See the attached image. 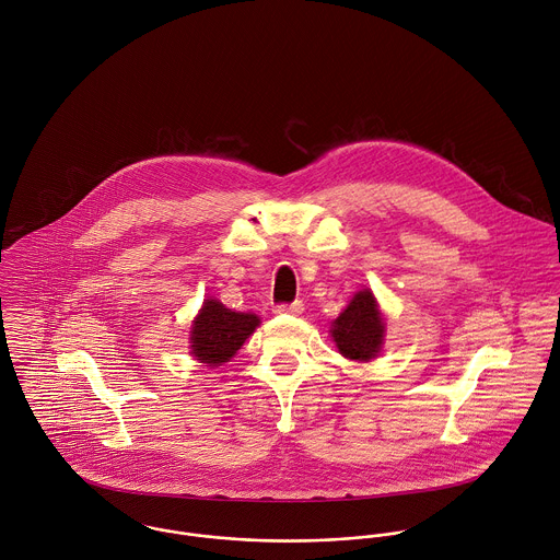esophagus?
I'll list each match as a JSON object with an SVG mask.
<instances>
[{
  "label": "esophagus",
  "mask_w": 560,
  "mask_h": 560,
  "mask_svg": "<svg viewBox=\"0 0 560 560\" xmlns=\"http://www.w3.org/2000/svg\"><path fill=\"white\" fill-rule=\"evenodd\" d=\"M278 315H302L304 313V304L302 302H293V304H280L276 306Z\"/></svg>",
  "instance_id": "34e87169"
}]
</instances>
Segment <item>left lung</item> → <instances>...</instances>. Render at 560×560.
Masks as SVG:
<instances>
[{
  "instance_id": "left-lung-1",
  "label": "left lung",
  "mask_w": 560,
  "mask_h": 560,
  "mask_svg": "<svg viewBox=\"0 0 560 560\" xmlns=\"http://www.w3.org/2000/svg\"><path fill=\"white\" fill-rule=\"evenodd\" d=\"M338 351L355 362H371L380 355L386 323L377 300L369 289L358 291L349 306L331 323L329 329Z\"/></svg>"
}]
</instances>
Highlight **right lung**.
<instances>
[{
  "mask_svg": "<svg viewBox=\"0 0 560 560\" xmlns=\"http://www.w3.org/2000/svg\"><path fill=\"white\" fill-rule=\"evenodd\" d=\"M258 323L260 319L256 315L235 313L218 300H205L198 317L191 323V355L207 366H220L240 351Z\"/></svg>",
  "mask_w": 560,
  "mask_h": 560,
  "instance_id": "right-lung-1",
  "label": "right lung"
}]
</instances>
